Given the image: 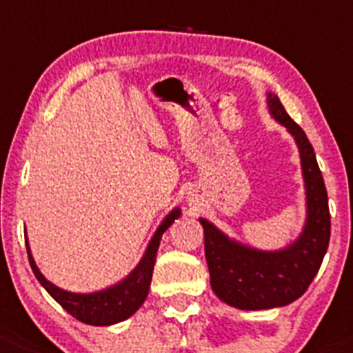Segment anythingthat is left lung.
I'll return each mask as SVG.
<instances>
[{
  "label": "left lung",
  "instance_id": "obj_1",
  "mask_svg": "<svg viewBox=\"0 0 353 353\" xmlns=\"http://www.w3.org/2000/svg\"><path fill=\"white\" fill-rule=\"evenodd\" d=\"M266 101L272 117L291 132L299 148L306 188V223L298 240L285 249L258 251L230 240L200 217L212 291L240 310L285 306L305 294L321 268L331 236L327 192L314 148L275 94L266 95Z\"/></svg>",
  "mask_w": 353,
  "mask_h": 353
}]
</instances>
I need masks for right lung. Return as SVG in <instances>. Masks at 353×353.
<instances>
[{
    "mask_svg": "<svg viewBox=\"0 0 353 353\" xmlns=\"http://www.w3.org/2000/svg\"><path fill=\"white\" fill-rule=\"evenodd\" d=\"M179 216L181 210L174 209L172 212L163 219V223L158 226L157 233H154L153 239H151L150 245H148L146 252H144L143 259H141L139 265L136 266V270H134L127 279L118 282L117 285L102 289V291L90 292V294H77V292L64 291V289L57 288V285H54L52 282H48L47 279L41 275L38 266H36L34 259H32L31 256L29 243L28 240H26L29 263H31V268L32 272H34L39 284L47 289L48 294H50L68 314H71L72 317L90 325L117 324V322L125 321V319H128L130 315L136 314L141 308V305L144 303V299H146L148 291H150L151 275H153V266L154 261H157V251L158 245H160L161 235L165 233V230H169V226L172 225Z\"/></svg>",
    "mask_w": 353,
    "mask_h": 353,
    "instance_id": "right-lung-1",
    "label": "right lung"
}]
</instances>
